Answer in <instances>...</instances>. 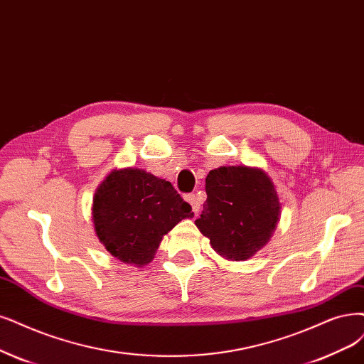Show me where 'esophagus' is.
<instances>
[{
  "label": "esophagus",
  "mask_w": 364,
  "mask_h": 364,
  "mask_svg": "<svg viewBox=\"0 0 364 364\" xmlns=\"http://www.w3.org/2000/svg\"><path fill=\"white\" fill-rule=\"evenodd\" d=\"M186 200H187V203H189V204L192 205V210H193V213H199V210H200V200L198 199V196H196L195 193H189V195H186Z\"/></svg>",
  "instance_id": "1"
}]
</instances>
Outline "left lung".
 Segmentation results:
<instances>
[{
    "mask_svg": "<svg viewBox=\"0 0 364 364\" xmlns=\"http://www.w3.org/2000/svg\"><path fill=\"white\" fill-rule=\"evenodd\" d=\"M205 192L203 213L195 223L223 258L245 261L270 240L280 204L264 171L246 166L213 169L205 178Z\"/></svg>",
    "mask_w": 364,
    "mask_h": 364,
    "instance_id": "obj_1",
    "label": "left lung"
}]
</instances>
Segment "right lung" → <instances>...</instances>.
Returning a JSON list of instances; mask_svg holds the SVG:
<instances>
[{
	"instance_id": "right-lung-1",
	"label": "right lung",
	"mask_w": 364,
	"mask_h": 364,
	"mask_svg": "<svg viewBox=\"0 0 364 364\" xmlns=\"http://www.w3.org/2000/svg\"><path fill=\"white\" fill-rule=\"evenodd\" d=\"M192 216L169 181L134 168L111 172L92 200L94 228L106 250L138 267L151 262L161 237Z\"/></svg>"
}]
</instances>
